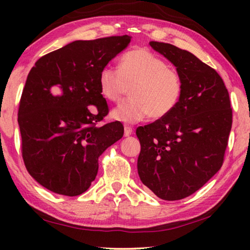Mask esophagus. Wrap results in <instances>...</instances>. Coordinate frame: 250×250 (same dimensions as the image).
Masks as SVG:
<instances>
[{"instance_id": "1", "label": "esophagus", "mask_w": 250, "mask_h": 250, "mask_svg": "<svg viewBox=\"0 0 250 250\" xmlns=\"http://www.w3.org/2000/svg\"><path fill=\"white\" fill-rule=\"evenodd\" d=\"M132 128H131V126H129V125H125V137H129V135H131L132 134Z\"/></svg>"}]
</instances>
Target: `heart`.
<instances>
[{"mask_svg": "<svg viewBox=\"0 0 250 250\" xmlns=\"http://www.w3.org/2000/svg\"><path fill=\"white\" fill-rule=\"evenodd\" d=\"M99 91L105 100L119 104L131 90V100L111 112L112 119L134 124L150 115L162 119L179 104L183 83L176 70L146 48H133L119 59L118 69L104 67L98 76Z\"/></svg>", "mask_w": 250, "mask_h": 250, "instance_id": "b5f03b06", "label": "heart"}]
</instances>
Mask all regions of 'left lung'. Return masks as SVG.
Here are the masks:
<instances>
[{
    "label": "left lung",
    "instance_id": "obj_1",
    "mask_svg": "<svg viewBox=\"0 0 250 250\" xmlns=\"http://www.w3.org/2000/svg\"><path fill=\"white\" fill-rule=\"evenodd\" d=\"M150 46L175 66L183 92L170 115L135 131L143 184L166 201L185 198L222 167L232 124L229 95L221 76L174 45Z\"/></svg>",
    "mask_w": 250,
    "mask_h": 250
}]
</instances>
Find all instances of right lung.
I'll return each instance as SVG.
<instances>
[{
	"mask_svg": "<svg viewBox=\"0 0 250 250\" xmlns=\"http://www.w3.org/2000/svg\"><path fill=\"white\" fill-rule=\"evenodd\" d=\"M130 41H75L41 57L29 71L19 108L22 155L29 174L49 191L86 192L99 156L124 135L119 121L97 125L109 112L98 76Z\"/></svg>",
	"mask_w": 250,
	"mask_h": 250,
	"instance_id": "right-lung-1",
	"label": "right lung"
}]
</instances>
